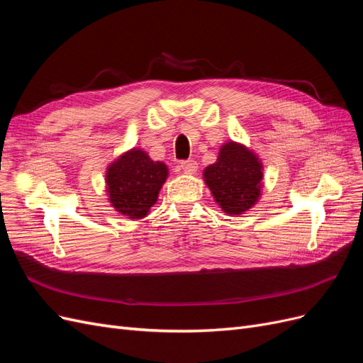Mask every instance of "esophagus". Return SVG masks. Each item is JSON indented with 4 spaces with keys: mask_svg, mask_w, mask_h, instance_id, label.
I'll list each match as a JSON object with an SVG mask.
<instances>
[{
    "mask_svg": "<svg viewBox=\"0 0 363 363\" xmlns=\"http://www.w3.org/2000/svg\"><path fill=\"white\" fill-rule=\"evenodd\" d=\"M180 168L186 174H195L196 169H199V164H196L195 160H183V162H180Z\"/></svg>",
    "mask_w": 363,
    "mask_h": 363,
    "instance_id": "1",
    "label": "esophagus"
}]
</instances>
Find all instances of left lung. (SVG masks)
I'll return each mask as SVG.
<instances>
[{"label": "left lung", "instance_id": "left-lung-1", "mask_svg": "<svg viewBox=\"0 0 363 363\" xmlns=\"http://www.w3.org/2000/svg\"><path fill=\"white\" fill-rule=\"evenodd\" d=\"M262 163L245 145L227 142L218 159L203 172L215 201L227 215H240L255 206L262 189Z\"/></svg>", "mask_w": 363, "mask_h": 363}]
</instances>
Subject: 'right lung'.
I'll use <instances>...</instances> for the list:
<instances>
[{
    "label": "right lung",
    "mask_w": 363,
    "mask_h": 363,
    "mask_svg": "<svg viewBox=\"0 0 363 363\" xmlns=\"http://www.w3.org/2000/svg\"><path fill=\"white\" fill-rule=\"evenodd\" d=\"M167 177L168 168L163 162L151 160L139 148L130 150L108 164L106 172L108 201L121 215L131 219L144 218L156 204Z\"/></svg>",
    "instance_id": "add662e5"
}]
</instances>
